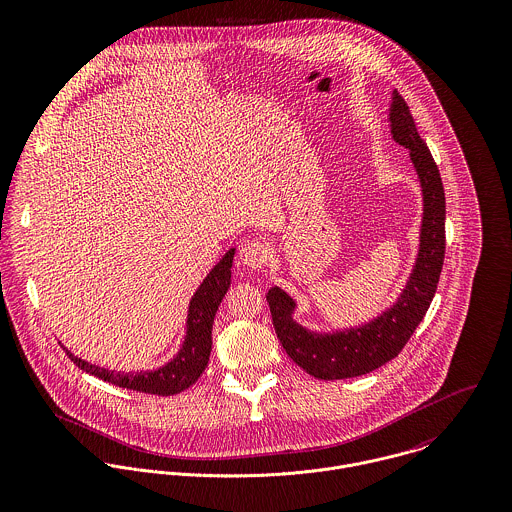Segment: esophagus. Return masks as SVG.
Segmentation results:
<instances>
[{"label": "esophagus", "mask_w": 512, "mask_h": 512, "mask_svg": "<svg viewBox=\"0 0 512 512\" xmlns=\"http://www.w3.org/2000/svg\"><path fill=\"white\" fill-rule=\"evenodd\" d=\"M238 256L248 268H264L270 260V248L260 240H244L238 248Z\"/></svg>", "instance_id": "1"}]
</instances>
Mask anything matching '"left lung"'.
<instances>
[{"label":"left lung","mask_w":512,"mask_h":512,"mask_svg":"<svg viewBox=\"0 0 512 512\" xmlns=\"http://www.w3.org/2000/svg\"><path fill=\"white\" fill-rule=\"evenodd\" d=\"M390 126L392 138L410 151L424 191L420 254L398 303L365 327L333 335H315L293 321L295 303L288 293L272 288L266 295L274 329L284 351L295 365L321 380L361 376L398 357L424 319L438 290L445 256V193L438 165L416 130L410 106L398 92L394 94L390 110Z\"/></svg>","instance_id":"obj_1"}]
</instances>
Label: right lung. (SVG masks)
Masks as SVG:
<instances>
[{
  "instance_id": "1",
  "label": "right lung",
  "mask_w": 512,
  "mask_h": 512,
  "mask_svg": "<svg viewBox=\"0 0 512 512\" xmlns=\"http://www.w3.org/2000/svg\"><path fill=\"white\" fill-rule=\"evenodd\" d=\"M234 250H228L219 264L213 268V272L205 278L201 288L193 295L189 305V319H187V337L183 343V349L179 355L153 372H138V374H120L114 370L98 368L88 365L74 355L69 359L74 365L84 372H90L98 376L100 380H106L110 384L146 392V394H157V396H171L185 388H189L205 370L209 363L211 347H213V321L215 313L219 309L220 301L224 293L228 292L230 286V268H232Z\"/></svg>"
}]
</instances>
